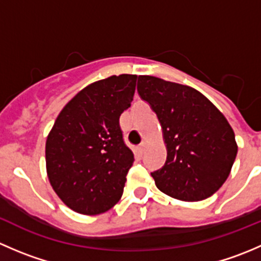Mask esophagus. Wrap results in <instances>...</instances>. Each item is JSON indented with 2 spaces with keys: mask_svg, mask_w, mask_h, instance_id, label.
Returning a JSON list of instances; mask_svg holds the SVG:
<instances>
[{
  "mask_svg": "<svg viewBox=\"0 0 261 261\" xmlns=\"http://www.w3.org/2000/svg\"><path fill=\"white\" fill-rule=\"evenodd\" d=\"M145 147H146V143H145V141H143V143L140 144V146H139V149H140L141 152H144V150H145Z\"/></svg>",
  "mask_w": 261,
  "mask_h": 261,
  "instance_id": "obj_1",
  "label": "esophagus"
}]
</instances>
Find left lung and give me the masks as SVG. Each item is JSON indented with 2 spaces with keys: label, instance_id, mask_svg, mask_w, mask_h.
Wrapping results in <instances>:
<instances>
[{
  "label": "left lung",
  "instance_id": "8db88e82",
  "mask_svg": "<svg viewBox=\"0 0 261 261\" xmlns=\"http://www.w3.org/2000/svg\"><path fill=\"white\" fill-rule=\"evenodd\" d=\"M138 93L156 114L167 146L164 167L151 173L158 188L186 202L211 197L238 154L225 116L197 89L152 75H139Z\"/></svg>",
  "mask_w": 261,
  "mask_h": 261
}]
</instances>
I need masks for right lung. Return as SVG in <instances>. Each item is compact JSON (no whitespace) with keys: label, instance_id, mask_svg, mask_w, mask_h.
<instances>
[{"label":"right lung","instance_id":"add662e5","mask_svg":"<svg viewBox=\"0 0 261 261\" xmlns=\"http://www.w3.org/2000/svg\"><path fill=\"white\" fill-rule=\"evenodd\" d=\"M135 74L111 75L78 92L60 111L45 144L46 173L60 199L82 215H99L120 201L134 152L120 116L131 106Z\"/></svg>","mask_w":261,"mask_h":261}]
</instances>
